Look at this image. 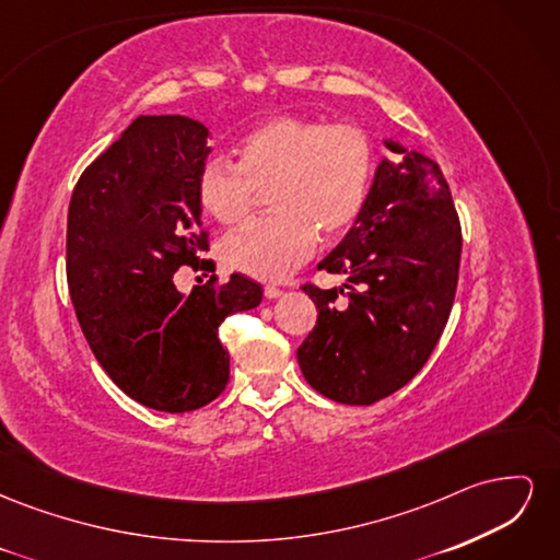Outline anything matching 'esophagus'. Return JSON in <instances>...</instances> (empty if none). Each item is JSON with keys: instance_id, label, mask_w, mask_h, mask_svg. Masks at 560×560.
I'll use <instances>...</instances> for the list:
<instances>
[{"instance_id": "34e87169", "label": "esophagus", "mask_w": 560, "mask_h": 560, "mask_svg": "<svg viewBox=\"0 0 560 560\" xmlns=\"http://www.w3.org/2000/svg\"><path fill=\"white\" fill-rule=\"evenodd\" d=\"M264 296H266V299H278V296H282V290H280V287L266 284V287H264Z\"/></svg>"}]
</instances>
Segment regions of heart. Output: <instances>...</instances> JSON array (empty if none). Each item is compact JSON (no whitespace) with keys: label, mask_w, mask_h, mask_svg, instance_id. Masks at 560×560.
<instances>
[{"label":"heart","mask_w":560,"mask_h":560,"mask_svg":"<svg viewBox=\"0 0 560 560\" xmlns=\"http://www.w3.org/2000/svg\"><path fill=\"white\" fill-rule=\"evenodd\" d=\"M235 165L212 159L200 167L196 196L219 224L249 214L254 194L268 191L276 214L254 219L229 235V268L259 280H280L306 261L317 243L336 241L358 222L374 175V144L348 124L276 116L249 128L233 147Z\"/></svg>","instance_id":"b5f03b06"}]
</instances>
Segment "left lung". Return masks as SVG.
I'll list each match as a JSON object with an SVG mask.
<instances>
[{
  "instance_id": "1",
  "label": "left lung",
  "mask_w": 560,
  "mask_h": 560,
  "mask_svg": "<svg viewBox=\"0 0 560 560\" xmlns=\"http://www.w3.org/2000/svg\"><path fill=\"white\" fill-rule=\"evenodd\" d=\"M385 147L362 214L317 266L348 282L303 284L317 325L296 350L299 366L319 395L350 406L397 393L428 362L460 270V219L442 167L399 142Z\"/></svg>"
}]
</instances>
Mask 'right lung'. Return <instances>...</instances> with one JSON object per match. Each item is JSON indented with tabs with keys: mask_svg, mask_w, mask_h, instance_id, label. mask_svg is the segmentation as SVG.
<instances>
[{
	"mask_svg": "<svg viewBox=\"0 0 560 560\" xmlns=\"http://www.w3.org/2000/svg\"><path fill=\"white\" fill-rule=\"evenodd\" d=\"M210 130L189 116H138L79 177L67 212V282L95 360L128 397L167 413L224 393L229 350L219 325L261 303V284L182 294V266L208 268L196 182Z\"/></svg>",
	"mask_w": 560,
	"mask_h": 560,
	"instance_id": "1",
	"label": "right lung"
}]
</instances>
